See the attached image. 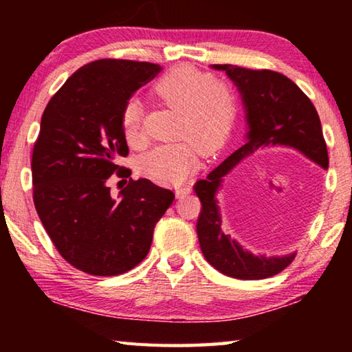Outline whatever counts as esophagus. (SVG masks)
<instances>
[{"instance_id":"obj_1","label":"esophagus","mask_w":352,"mask_h":352,"mask_svg":"<svg viewBox=\"0 0 352 352\" xmlns=\"http://www.w3.org/2000/svg\"><path fill=\"white\" fill-rule=\"evenodd\" d=\"M192 192V186L190 184H183V186H178L175 189V194H177V199H184L188 194Z\"/></svg>"}]
</instances>
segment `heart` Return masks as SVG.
Segmentation results:
<instances>
[{"label":"heart","instance_id":"1","mask_svg":"<svg viewBox=\"0 0 352 352\" xmlns=\"http://www.w3.org/2000/svg\"><path fill=\"white\" fill-rule=\"evenodd\" d=\"M153 88L170 109L180 113L177 136L184 140L152 148L142 155L140 168L155 182L177 184L197 170L199 151L212 155L228 141L237 118V98L228 83L190 65L172 68ZM122 132L129 144L140 146L144 141L142 107L136 99L124 105Z\"/></svg>","mask_w":352,"mask_h":352}]
</instances>
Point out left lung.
Here are the masks:
<instances>
[{"mask_svg":"<svg viewBox=\"0 0 352 352\" xmlns=\"http://www.w3.org/2000/svg\"><path fill=\"white\" fill-rule=\"evenodd\" d=\"M211 67L225 71L239 90L245 107L248 132L242 147L211 170L205 180L194 184L195 194L201 201L197 220L200 248L205 259L226 276L245 281L270 278L283 272L295 259V253L265 258L243 250L222 230L217 190L222 186L223 177L228 175L236 164L262 147H292L327 169L329 158L321 122L311 99L284 74L236 65Z\"/></svg>","mask_w":352,"mask_h":352,"instance_id":"8db88e82","label":"left lung"}]
</instances>
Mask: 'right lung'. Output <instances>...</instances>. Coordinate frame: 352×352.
<instances>
[{"label": "right lung", "instance_id": "1", "mask_svg": "<svg viewBox=\"0 0 352 352\" xmlns=\"http://www.w3.org/2000/svg\"><path fill=\"white\" fill-rule=\"evenodd\" d=\"M162 67L100 58L83 65L47 102L32 151L34 205L65 261L94 276L132 270L175 194L147 178L111 197L107 180L127 178L122 110ZM127 182V180H126Z\"/></svg>", "mask_w": 352, "mask_h": 352}]
</instances>
